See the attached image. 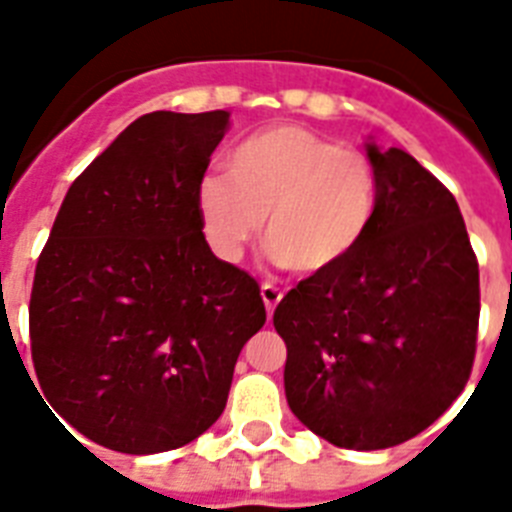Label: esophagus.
Returning a JSON list of instances; mask_svg holds the SVG:
<instances>
[{
  "label": "esophagus",
  "instance_id": "esophagus-1",
  "mask_svg": "<svg viewBox=\"0 0 512 512\" xmlns=\"http://www.w3.org/2000/svg\"><path fill=\"white\" fill-rule=\"evenodd\" d=\"M260 296H263L268 315H273V309L278 307V302H281L283 294L276 289V286H273V283H263V286H260Z\"/></svg>",
  "mask_w": 512,
  "mask_h": 512
}]
</instances>
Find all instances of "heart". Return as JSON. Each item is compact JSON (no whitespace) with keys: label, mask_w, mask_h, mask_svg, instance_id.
<instances>
[{"label":"heart","mask_w":512,"mask_h":512,"mask_svg":"<svg viewBox=\"0 0 512 512\" xmlns=\"http://www.w3.org/2000/svg\"><path fill=\"white\" fill-rule=\"evenodd\" d=\"M377 171L364 153L315 132L278 124L255 132L226 158V176L200 184L197 208L221 260H242L265 242L281 265L320 276L367 236L377 210Z\"/></svg>","instance_id":"heart-1"}]
</instances>
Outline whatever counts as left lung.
I'll return each instance as SVG.
<instances>
[{
	"label": "left lung",
	"instance_id": "obj_1",
	"mask_svg": "<svg viewBox=\"0 0 512 512\" xmlns=\"http://www.w3.org/2000/svg\"><path fill=\"white\" fill-rule=\"evenodd\" d=\"M377 210L341 265L283 296V388L338 448L401 445L461 395L476 351L479 265L455 197L401 148H377Z\"/></svg>",
	"mask_w": 512,
	"mask_h": 512
}]
</instances>
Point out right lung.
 Instances as JSON below:
<instances>
[{"instance_id": "add662e5", "label": "right lung", "mask_w": 512, "mask_h": 512, "mask_svg": "<svg viewBox=\"0 0 512 512\" xmlns=\"http://www.w3.org/2000/svg\"><path fill=\"white\" fill-rule=\"evenodd\" d=\"M229 111H153L77 176L38 257L30 351L51 409L103 448H182L226 409L265 325L260 286L205 242L197 195Z\"/></svg>"}]
</instances>
